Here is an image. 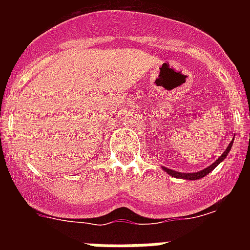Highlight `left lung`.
Wrapping results in <instances>:
<instances>
[{"label":"left lung","mask_w":250,"mask_h":250,"mask_svg":"<svg viewBox=\"0 0 250 250\" xmlns=\"http://www.w3.org/2000/svg\"><path fill=\"white\" fill-rule=\"evenodd\" d=\"M233 141H234V139L230 141V144H229L228 147L225 149V151L223 152L222 155L216 159L215 161H214L213 164L209 165V167H205V169L200 170V171H195V173H180V171H175V170H171L167 167H163V170H164V171H167L170 176H174V178H178V179H185V180H198V179L204 178L205 175H208V174L210 173L211 170L215 169V167H218V165H219L225 158H227V155H228L229 151H230L231 146H233Z\"/></svg>","instance_id":"left-lung-1"}]
</instances>
